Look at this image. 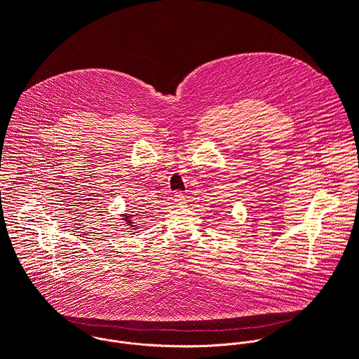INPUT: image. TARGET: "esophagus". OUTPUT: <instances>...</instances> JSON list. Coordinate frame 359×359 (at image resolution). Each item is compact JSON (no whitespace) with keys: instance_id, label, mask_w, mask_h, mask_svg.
<instances>
[{"instance_id":"esophagus-1","label":"esophagus","mask_w":359,"mask_h":359,"mask_svg":"<svg viewBox=\"0 0 359 359\" xmlns=\"http://www.w3.org/2000/svg\"><path fill=\"white\" fill-rule=\"evenodd\" d=\"M175 201L177 203V205H184V203H186V197H184V194H183V193H180V191L175 193Z\"/></svg>"}]
</instances>
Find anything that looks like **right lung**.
I'll use <instances>...</instances> for the list:
<instances>
[{
	"instance_id": "right-lung-1",
	"label": "right lung",
	"mask_w": 359,
	"mask_h": 359,
	"mask_svg": "<svg viewBox=\"0 0 359 359\" xmlns=\"http://www.w3.org/2000/svg\"><path fill=\"white\" fill-rule=\"evenodd\" d=\"M120 217H123V221L126 222L127 228L137 229V224L133 221V215L131 214H120Z\"/></svg>"
}]
</instances>
